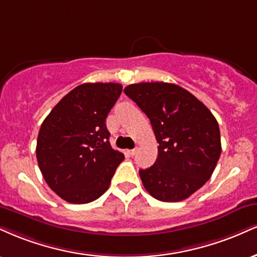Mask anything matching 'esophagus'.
<instances>
[{
  "label": "esophagus",
  "instance_id": "esophagus-1",
  "mask_svg": "<svg viewBox=\"0 0 257 257\" xmlns=\"http://www.w3.org/2000/svg\"><path fill=\"white\" fill-rule=\"evenodd\" d=\"M128 153H129V156H135V154H137V148H134V150H131V151H128Z\"/></svg>",
  "mask_w": 257,
  "mask_h": 257
}]
</instances>
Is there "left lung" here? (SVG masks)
I'll list each match as a JSON object with an SVG mask.
<instances>
[{"mask_svg":"<svg viewBox=\"0 0 257 257\" xmlns=\"http://www.w3.org/2000/svg\"><path fill=\"white\" fill-rule=\"evenodd\" d=\"M124 93L150 118L159 144L156 163L139 171L145 189L164 202L188 199L211 178L220 157L217 119L175 83H133Z\"/></svg>","mask_w":257,"mask_h":257,"instance_id":"obj_1","label":"left lung"}]
</instances>
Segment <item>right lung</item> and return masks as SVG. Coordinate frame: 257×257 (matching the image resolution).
Here are the masks:
<instances>
[{
	"label": "right lung",
	"mask_w": 257,
	"mask_h": 257,
	"mask_svg": "<svg viewBox=\"0 0 257 257\" xmlns=\"http://www.w3.org/2000/svg\"><path fill=\"white\" fill-rule=\"evenodd\" d=\"M120 93L119 83H82L42 123L36 148L39 169L49 187L67 202L81 205L100 197L124 159L111 147L105 124Z\"/></svg>",
	"instance_id": "add662e5"
}]
</instances>
